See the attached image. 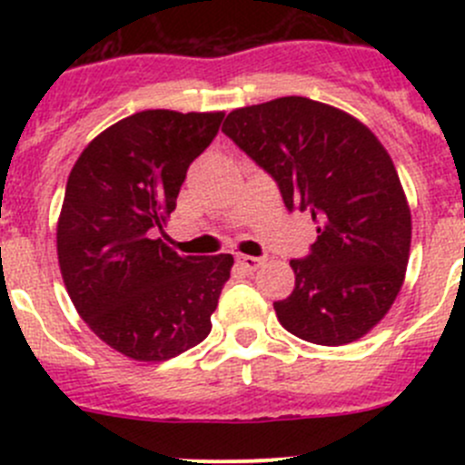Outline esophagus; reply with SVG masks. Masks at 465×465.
<instances>
[{
	"instance_id": "34e87169",
	"label": "esophagus",
	"mask_w": 465,
	"mask_h": 465,
	"mask_svg": "<svg viewBox=\"0 0 465 465\" xmlns=\"http://www.w3.org/2000/svg\"><path fill=\"white\" fill-rule=\"evenodd\" d=\"M236 261H238V265L245 267L247 272L259 270L261 262H262V259H259V256H247V254H238V256H236Z\"/></svg>"
}]
</instances>
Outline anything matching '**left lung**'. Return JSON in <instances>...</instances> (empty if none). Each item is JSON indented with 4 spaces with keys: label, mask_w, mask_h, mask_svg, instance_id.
Listing matches in <instances>:
<instances>
[{
    "label": "left lung",
    "mask_w": 465,
    "mask_h": 465,
    "mask_svg": "<svg viewBox=\"0 0 465 465\" xmlns=\"http://www.w3.org/2000/svg\"><path fill=\"white\" fill-rule=\"evenodd\" d=\"M223 133L276 182L288 211H311L317 241L292 259L281 326L341 346L387 315L405 279L411 215L391 157L346 112L303 96L233 110Z\"/></svg>",
    "instance_id": "1"
}]
</instances>
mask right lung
Instances as JSON below:
<instances>
[{
  "instance_id": "obj_1",
  "label": "right lung",
  "mask_w": 465,
  "mask_h": 465,
  "mask_svg": "<svg viewBox=\"0 0 465 465\" xmlns=\"http://www.w3.org/2000/svg\"><path fill=\"white\" fill-rule=\"evenodd\" d=\"M223 112L143 110L98 134L69 173L58 262L85 323L119 353L163 362L211 332L233 256H180L154 232Z\"/></svg>"
}]
</instances>
